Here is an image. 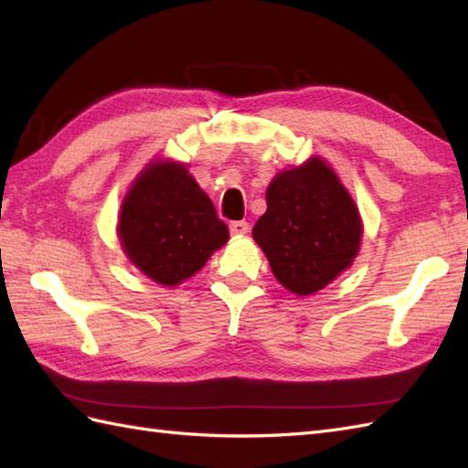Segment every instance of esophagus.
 Listing matches in <instances>:
<instances>
[{
    "instance_id": "esophagus-1",
    "label": "esophagus",
    "mask_w": 468,
    "mask_h": 468,
    "mask_svg": "<svg viewBox=\"0 0 468 468\" xmlns=\"http://www.w3.org/2000/svg\"><path fill=\"white\" fill-rule=\"evenodd\" d=\"M229 231H231V235H235V237H241L250 231V225H247L245 221H233L231 225H229Z\"/></svg>"
}]
</instances>
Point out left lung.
<instances>
[{"label":"left lung","mask_w":468,"mask_h":468,"mask_svg":"<svg viewBox=\"0 0 468 468\" xmlns=\"http://www.w3.org/2000/svg\"><path fill=\"white\" fill-rule=\"evenodd\" d=\"M267 211L253 227L271 271L295 295L332 283L360 251L362 218L322 158L282 171L267 186Z\"/></svg>","instance_id":"8db88e82"}]
</instances>
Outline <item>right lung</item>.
I'll list each match as a JSON object with an SVG mask.
<instances>
[{
	"label": "right lung",
	"mask_w": 468,
	"mask_h": 468,
	"mask_svg": "<svg viewBox=\"0 0 468 468\" xmlns=\"http://www.w3.org/2000/svg\"><path fill=\"white\" fill-rule=\"evenodd\" d=\"M118 239L134 267L173 287L203 270L229 241V229L185 165L154 161L124 197Z\"/></svg>",
	"instance_id": "add662e5"
}]
</instances>
